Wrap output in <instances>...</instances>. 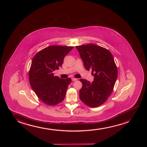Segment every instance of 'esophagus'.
<instances>
[{
	"instance_id": "esophagus-1",
	"label": "esophagus",
	"mask_w": 147,
	"mask_h": 147,
	"mask_svg": "<svg viewBox=\"0 0 147 147\" xmlns=\"http://www.w3.org/2000/svg\"><path fill=\"white\" fill-rule=\"evenodd\" d=\"M77 79L76 78H72V81H77Z\"/></svg>"
}]
</instances>
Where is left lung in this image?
<instances>
[{
	"mask_svg": "<svg viewBox=\"0 0 147 147\" xmlns=\"http://www.w3.org/2000/svg\"><path fill=\"white\" fill-rule=\"evenodd\" d=\"M81 59L86 69L92 70L93 82L80 80L82 88L80 98L91 107L103 104L113 91L117 78V69L111 52L106 48L93 44L78 46Z\"/></svg>",
	"mask_w": 147,
	"mask_h": 147,
	"instance_id": "obj_1",
	"label": "left lung"
}]
</instances>
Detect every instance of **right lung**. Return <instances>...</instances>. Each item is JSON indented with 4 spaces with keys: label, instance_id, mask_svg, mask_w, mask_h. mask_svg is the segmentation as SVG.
<instances>
[{
    "label": "right lung",
    "instance_id": "right-lung-1",
    "mask_svg": "<svg viewBox=\"0 0 147 147\" xmlns=\"http://www.w3.org/2000/svg\"><path fill=\"white\" fill-rule=\"evenodd\" d=\"M72 46H51L38 52L33 58L29 73L31 87L44 103L55 105L62 102L71 80L54 76L62 66L64 57Z\"/></svg>",
    "mask_w": 147,
    "mask_h": 147
}]
</instances>
